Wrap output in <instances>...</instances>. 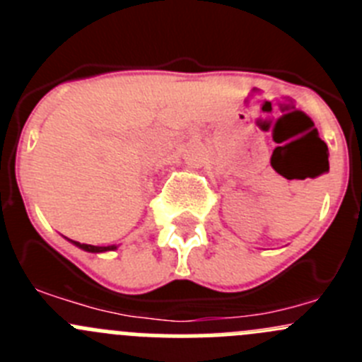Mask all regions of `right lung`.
I'll list each match as a JSON object with an SVG mask.
<instances>
[{
	"label": "right lung",
	"mask_w": 362,
	"mask_h": 362,
	"mask_svg": "<svg viewBox=\"0 0 362 362\" xmlns=\"http://www.w3.org/2000/svg\"><path fill=\"white\" fill-rule=\"evenodd\" d=\"M72 243L86 252H105V250H114V248H116V246H92V245H85V243H78V241H72Z\"/></svg>",
	"instance_id": "right-lung-1"
}]
</instances>
